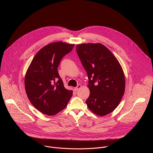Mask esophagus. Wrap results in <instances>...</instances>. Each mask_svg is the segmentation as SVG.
Masks as SVG:
<instances>
[{
    "label": "esophagus",
    "instance_id": "1",
    "mask_svg": "<svg viewBox=\"0 0 153 153\" xmlns=\"http://www.w3.org/2000/svg\"><path fill=\"white\" fill-rule=\"evenodd\" d=\"M82 87V85H80V84H79V85H77V86H76V87H75L74 88V91H77L80 88Z\"/></svg>",
    "mask_w": 153,
    "mask_h": 153
}]
</instances>
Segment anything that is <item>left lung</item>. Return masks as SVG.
Wrapping results in <instances>:
<instances>
[{"label": "left lung", "mask_w": 153, "mask_h": 153, "mask_svg": "<svg viewBox=\"0 0 153 153\" xmlns=\"http://www.w3.org/2000/svg\"><path fill=\"white\" fill-rule=\"evenodd\" d=\"M76 51L89 79L90 95L86 100L87 106L100 116L111 113L119 104L125 88L119 61L100 43L79 44Z\"/></svg>", "instance_id": "left-lung-1"}]
</instances>
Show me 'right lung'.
I'll return each mask as SVG.
<instances>
[{"instance_id":"obj_1","label":"right lung","mask_w":153,"mask_h":153,"mask_svg":"<svg viewBox=\"0 0 153 153\" xmlns=\"http://www.w3.org/2000/svg\"><path fill=\"white\" fill-rule=\"evenodd\" d=\"M74 45L51 43L36 54L26 73L25 87L31 104L39 111L53 116L67 106L73 91L64 87L57 68L62 59Z\"/></svg>"}]
</instances>
